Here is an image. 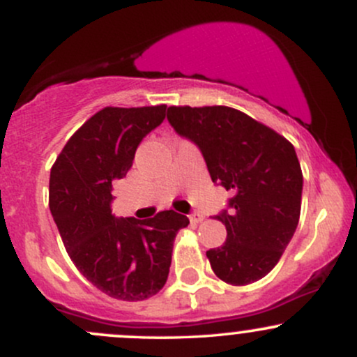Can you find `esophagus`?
Instances as JSON below:
<instances>
[{
	"mask_svg": "<svg viewBox=\"0 0 357 357\" xmlns=\"http://www.w3.org/2000/svg\"><path fill=\"white\" fill-rule=\"evenodd\" d=\"M203 218H204V216L202 215V213H198V211H192L191 215H190L191 223H202Z\"/></svg>",
	"mask_w": 357,
	"mask_h": 357,
	"instance_id": "34e87169",
	"label": "esophagus"
}]
</instances>
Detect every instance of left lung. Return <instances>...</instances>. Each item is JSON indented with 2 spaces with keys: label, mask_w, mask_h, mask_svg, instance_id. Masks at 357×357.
Here are the masks:
<instances>
[{
  "label": "left lung",
  "mask_w": 357,
  "mask_h": 357,
  "mask_svg": "<svg viewBox=\"0 0 357 357\" xmlns=\"http://www.w3.org/2000/svg\"><path fill=\"white\" fill-rule=\"evenodd\" d=\"M178 136L202 151L211 181L231 192L215 215L227 241L206 252L216 277L231 285L260 280L277 265L297 230L302 169L294 146L240 110L169 107Z\"/></svg>",
  "instance_id": "1"
}]
</instances>
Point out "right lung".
<instances>
[{
    "mask_svg": "<svg viewBox=\"0 0 357 357\" xmlns=\"http://www.w3.org/2000/svg\"><path fill=\"white\" fill-rule=\"evenodd\" d=\"M166 105L105 107L68 139L50 171V211L65 248L92 285L121 301L155 296L169 275L176 233L190 225L173 210L149 220L117 218L112 184L161 126Z\"/></svg>",
    "mask_w": 357,
    "mask_h": 357,
    "instance_id": "obj_1",
    "label": "right lung"
}]
</instances>
